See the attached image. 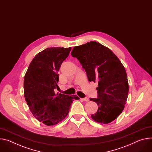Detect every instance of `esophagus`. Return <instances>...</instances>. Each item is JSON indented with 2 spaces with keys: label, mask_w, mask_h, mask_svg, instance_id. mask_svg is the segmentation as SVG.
Listing matches in <instances>:
<instances>
[{
  "label": "esophagus",
  "mask_w": 152,
  "mask_h": 152,
  "mask_svg": "<svg viewBox=\"0 0 152 152\" xmlns=\"http://www.w3.org/2000/svg\"><path fill=\"white\" fill-rule=\"evenodd\" d=\"M82 100H83V101H87V102H88V101H89V99L88 98H82L81 99Z\"/></svg>",
  "instance_id": "34e87169"
}]
</instances>
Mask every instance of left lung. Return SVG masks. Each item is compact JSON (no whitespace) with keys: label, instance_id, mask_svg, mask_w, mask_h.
<instances>
[{"label":"left lung","instance_id":"left-lung-1","mask_svg":"<svg viewBox=\"0 0 152 152\" xmlns=\"http://www.w3.org/2000/svg\"><path fill=\"white\" fill-rule=\"evenodd\" d=\"M72 56L79 60L90 82H98V98H90L98 106L91 118L101 124L114 121L123 111L129 90L121 62L112 50L95 41L75 47Z\"/></svg>","mask_w":152,"mask_h":152}]
</instances>
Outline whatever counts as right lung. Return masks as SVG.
<instances>
[{
    "label": "right lung",
    "instance_id": "add662e5",
    "mask_svg": "<svg viewBox=\"0 0 152 152\" xmlns=\"http://www.w3.org/2000/svg\"><path fill=\"white\" fill-rule=\"evenodd\" d=\"M71 47H51L36 54L24 77V96L30 111L40 122L53 126L68 115L72 102L79 98L55 93L59 89L58 72Z\"/></svg>",
    "mask_w": 152,
    "mask_h": 152
}]
</instances>
